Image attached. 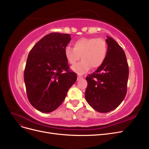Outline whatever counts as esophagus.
<instances>
[{"instance_id": "34e87169", "label": "esophagus", "mask_w": 149, "mask_h": 149, "mask_svg": "<svg viewBox=\"0 0 149 149\" xmlns=\"http://www.w3.org/2000/svg\"><path fill=\"white\" fill-rule=\"evenodd\" d=\"M83 79V76H81V75H78L77 76V81H79L81 79Z\"/></svg>"}]
</instances>
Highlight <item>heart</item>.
Listing matches in <instances>:
<instances>
[{
  "mask_svg": "<svg viewBox=\"0 0 149 149\" xmlns=\"http://www.w3.org/2000/svg\"><path fill=\"white\" fill-rule=\"evenodd\" d=\"M107 43L103 38H81L74 42V48L67 46L64 53L66 59L71 65H75L81 57L80 63L72 69L75 72L82 74L92 68L102 65L107 57Z\"/></svg>",
  "mask_w": 149,
  "mask_h": 149,
  "instance_id": "1",
  "label": "heart"
}]
</instances>
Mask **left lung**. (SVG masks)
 Returning <instances> with one entry per match:
<instances>
[{"mask_svg":"<svg viewBox=\"0 0 149 149\" xmlns=\"http://www.w3.org/2000/svg\"><path fill=\"white\" fill-rule=\"evenodd\" d=\"M107 57L102 65L86 77L85 100L96 111L108 113L121 103L127 93L129 66L125 52L107 36Z\"/></svg>","mask_w":149,"mask_h":149,"instance_id":"1","label":"left lung"}]
</instances>
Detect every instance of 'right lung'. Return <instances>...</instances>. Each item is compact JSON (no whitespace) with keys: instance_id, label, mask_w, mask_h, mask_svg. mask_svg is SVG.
Here are the masks:
<instances>
[{"instance_id":"add662e5","label":"right lung","mask_w":149,"mask_h":149,"mask_svg":"<svg viewBox=\"0 0 149 149\" xmlns=\"http://www.w3.org/2000/svg\"><path fill=\"white\" fill-rule=\"evenodd\" d=\"M70 40L69 34L49 33L28 54L24 71L26 95L32 106L41 112L50 113L58 108L77 80L64 53Z\"/></svg>"}]
</instances>
